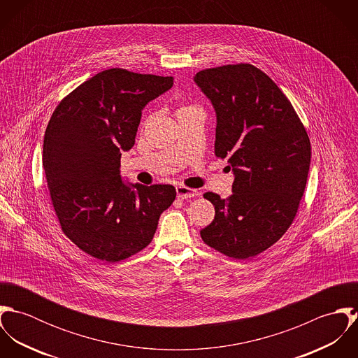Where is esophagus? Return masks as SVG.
<instances>
[{
    "label": "esophagus",
    "mask_w": 358,
    "mask_h": 358,
    "mask_svg": "<svg viewBox=\"0 0 358 358\" xmlns=\"http://www.w3.org/2000/svg\"><path fill=\"white\" fill-rule=\"evenodd\" d=\"M176 194H178V199L180 200H187V199H194V197H199L200 193L194 189H190V187H186V186H178L176 187Z\"/></svg>",
    "instance_id": "34e87169"
}]
</instances>
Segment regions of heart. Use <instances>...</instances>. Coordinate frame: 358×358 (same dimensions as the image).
Masks as SVG:
<instances>
[{"mask_svg": "<svg viewBox=\"0 0 358 358\" xmlns=\"http://www.w3.org/2000/svg\"><path fill=\"white\" fill-rule=\"evenodd\" d=\"M182 108H186V107H182Z\"/></svg>", "mask_w": 358, "mask_h": 358, "instance_id": "obj_1", "label": "heart"}]
</instances>
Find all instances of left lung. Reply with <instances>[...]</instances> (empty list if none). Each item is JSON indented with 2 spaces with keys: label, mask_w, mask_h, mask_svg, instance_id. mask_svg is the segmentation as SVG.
Wrapping results in <instances>:
<instances>
[{
  "label": "left lung",
  "mask_w": 358,
  "mask_h": 358,
  "mask_svg": "<svg viewBox=\"0 0 358 358\" xmlns=\"http://www.w3.org/2000/svg\"><path fill=\"white\" fill-rule=\"evenodd\" d=\"M196 84L216 113L215 155L233 168V194L205 193L215 219L200 231L206 245L248 259L275 244L305 193L310 141L275 83L250 63L201 70Z\"/></svg>",
  "instance_id": "1"
}]
</instances>
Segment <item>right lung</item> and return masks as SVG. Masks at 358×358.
Returning <instances> with one entry per match:
<instances>
[{
	"instance_id": "right-lung-1",
	"label": "right lung",
	"mask_w": 358,
	"mask_h": 358,
	"mask_svg": "<svg viewBox=\"0 0 358 358\" xmlns=\"http://www.w3.org/2000/svg\"><path fill=\"white\" fill-rule=\"evenodd\" d=\"M172 85L173 77L108 69L55 108L43 165L62 231L85 254L111 263L138 254L175 201L171 185H129L120 175L143 107Z\"/></svg>"
}]
</instances>
